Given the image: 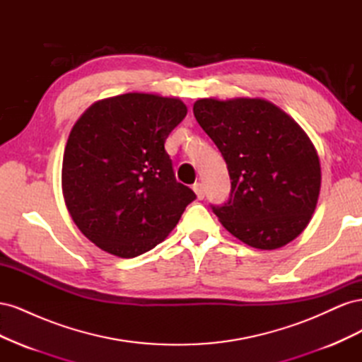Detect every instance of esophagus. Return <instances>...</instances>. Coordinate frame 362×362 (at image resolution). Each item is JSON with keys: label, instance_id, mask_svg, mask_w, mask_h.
<instances>
[{"label": "esophagus", "instance_id": "esophagus-1", "mask_svg": "<svg viewBox=\"0 0 362 362\" xmlns=\"http://www.w3.org/2000/svg\"><path fill=\"white\" fill-rule=\"evenodd\" d=\"M193 190L198 196V199H204L205 198V185L202 182H194L193 184Z\"/></svg>", "mask_w": 362, "mask_h": 362}]
</instances>
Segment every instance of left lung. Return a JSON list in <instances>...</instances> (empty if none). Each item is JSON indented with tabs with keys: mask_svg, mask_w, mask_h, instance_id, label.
I'll return each instance as SVG.
<instances>
[{
	"mask_svg": "<svg viewBox=\"0 0 362 362\" xmlns=\"http://www.w3.org/2000/svg\"><path fill=\"white\" fill-rule=\"evenodd\" d=\"M193 113L226 163L229 198L210 205L243 243L272 250L298 237L315 210L320 161L311 140L264 100L196 101Z\"/></svg>",
	"mask_w": 362,
	"mask_h": 362,
	"instance_id": "1",
	"label": "left lung"
}]
</instances>
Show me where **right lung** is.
<instances>
[{
	"label": "right lung",
	"instance_id": "1",
	"mask_svg": "<svg viewBox=\"0 0 362 362\" xmlns=\"http://www.w3.org/2000/svg\"><path fill=\"white\" fill-rule=\"evenodd\" d=\"M185 115L177 98L125 93L76 120L63 156V196L75 225L100 249L120 258L145 254L196 199L164 149Z\"/></svg>",
	"mask_w": 362,
	"mask_h": 362
}]
</instances>
